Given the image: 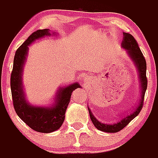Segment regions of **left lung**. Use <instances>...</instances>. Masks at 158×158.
<instances>
[{
  "label": "left lung",
  "instance_id": "1",
  "mask_svg": "<svg viewBox=\"0 0 158 158\" xmlns=\"http://www.w3.org/2000/svg\"><path fill=\"white\" fill-rule=\"evenodd\" d=\"M123 49H125L127 53L128 56L130 57L132 62L135 63L138 72H139V81H140L141 86V98L139 100V105L137 106L136 108L134 110L130 115L124 116L119 121L115 123H101L96 119V117L93 115V112L89 109L88 106V109L89 111V115L91 118L93 125L96 129L100 130L107 133H116L118 131L123 129L125 127L131 122L132 119L135 118L139 115L143 106V101H144V96L146 93V89H147V78H146V62L140 48H139L138 43L135 40V38L129 33L123 32V39L122 43H121Z\"/></svg>",
  "mask_w": 158,
  "mask_h": 158
}]
</instances>
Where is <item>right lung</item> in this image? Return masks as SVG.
Returning <instances> with one entry per match:
<instances>
[{"instance_id":"obj_1","label":"right lung","mask_w":158,"mask_h":158,"mask_svg":"<svg viewBox=\"0 0 158 158\" xmlns=\"http://www.w3.org/2000/svg\"><path fill=\"white\" fill-rule=\"evenodd\" d=\"M49 29L38 30L32 33L27 40L17 49L13 60V68L11 74V91L14 109L18 116L32 130L40 133H51L61 127L65 119V111L69 104L73 90L81 85L78 82L60 87L57 91L54 102L51 105L35 106L26 98L22 81L23 65L28 52V47L35 40L50 36ZM52 35H54V32Z\"/></svg>"}]
</instances>
